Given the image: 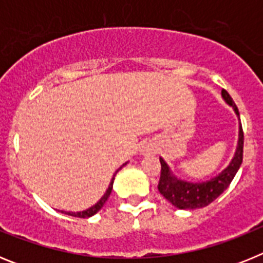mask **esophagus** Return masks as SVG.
<instances>
[{
  "instance_id": "34e87169",
  "label": "esophagus",
  "mask_w": 263,
  "mask_h": 263,
  "mask_svg": "<svg viewBox=\"0 0 263 263\" xmlns=\"http://www.w3.org/2000/svg\"><path fill=\"white\" fill-rule=\"evenodd\" d=\"M141 153H142L143 155H153L155 154V150L153 148V146L150 145V143H145V145L141 147Z\"/></svg>"
}]
</instances>
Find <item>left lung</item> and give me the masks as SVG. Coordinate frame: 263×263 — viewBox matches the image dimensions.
Here are the masks:
<instances>
[{"mask_svg":"<svg viewBox=\"0 0 263 263\" xmlns=\"http://www.w3.org/2000/svg\"><path fill=\"white\" fill-rule=\"evenodd\" d=\"M221 96L225 100L228 105L233 108L234 113L240 120V113L237 109L236 104L229 96L227 90H221ZM243 155V132L242 126L238 127V142H237L236 153H234L233 159L227 168H224L221 173L216 175L215 178L206 180V182L192 183L187 180L178 179L170 170L168 164L164 162L163 158H159L160 160V179L158 190L160 195L173 204L179 210H196V208H203L208 204L216 200L222 192L229 187L233 178L236 176L237 171L242 163Z\"/></svg>","mask_w":263,"mask_h":263,"instance_id":"obj_1","label":"left lung"}]
</instances>
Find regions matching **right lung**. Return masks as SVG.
Instances as JSON below:
<instances>
[{
	"instance_id": "right-lung-1",
	"label": "right lung",
	"mask_w": 263,
	"mask_h": 263,
	"mask_svg": "<svg viewBox=\"0 0 263 263\" xmlns=\"http://www.w3.org/2000/svg\"><path fill=\"white\" fill-rule=\"evenodd\" d=\"M121 168V167H120ZM118 171V170H117ZM117 171H116V174H117ZM116 174L113 175V178H111L110 183H109V187L108 190H106V192L104 194V196L100 199L99 201H97L96 204H95L93 206H90V208H88V210L83 211V212H64V211H62V213H66V215H69V216H73V217H80V218H87V217H90V216L96 215L97 212H99L101 208H103V205L105 204V201L108 200V197L110 196V192H111V188H113V182H115V176Z\"/></svg>"
}]
</instances>
